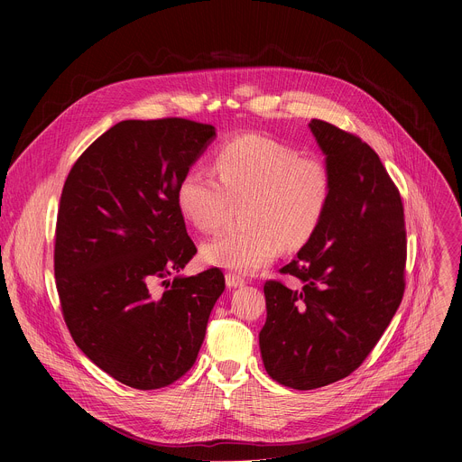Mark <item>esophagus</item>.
Instances as JSON below:
<instances>
[{
    "label": "esophagus",
    "instance_id": "esophagus-1",
    "mask_svg": "<svg viewBox=\"0 0 462 462\" xmlns=\"http://www.w3.org/2000/svg\"><path fill=\"white\" fill-rule=\"evenodd\" d=\"M225 282H226V287L228 289H237V287H243L245 285V280L243 278H239V276H236V274H226L225 276Z\"/></svg>",
    "mask_w": 462,
    "mask_h": 462
}]
</instances>
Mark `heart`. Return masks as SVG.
Wrapping results in <instances>:
<instances>
[{"mask_svg": "<svg viewBox=\"0 0 462 462\" xmlns=\"http://www.w3.org/2000/svg\"><path fill=\"white\" fill-rule=\"evenodd\" d=\"M216 172L189 166L175 191L180 214L201 232L216 230L232 203H243L245 226L225 230L201 246L210 267L248 274L271 265L285 248H301L331 201L327 166L274 139L239 135L217 152Z\"/></svg>", "mask_w": 462, "mask_h": 462, "instance_id": "b5f03b06", "label": "heart"}]
</instances>
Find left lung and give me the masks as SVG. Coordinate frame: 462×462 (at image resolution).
Segmentation results:
<instances>
[{"label":"left lung","mask_w":462,"mask_h":462,"mask_svg":"<svg viewBox=\"0 0 462 462\" xmlns=\"http://www.w3.org/2000/svg\"><path fill=\"white\" fill-rule=\"evenodd\" d=\"M333 191L316 234L282 269L300 282H267L259 333L267 373L292 389L351 374L373 351L404 294V208L378 155L358 137L312 118Z\"/></svg>","instance_id":"8db88e82"}]
</instances>
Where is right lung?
Instances as JSON below:
<instances>
[{"instance_id":"right-lung-1","label":"right lung","mask_w":462,"mask_h":462,"mask_svg":"<svg viewBox=\"0 0 462 462\" xmlns=\"http://www.w3.org/2000/svg\"><path fill=\"white\" fill-rule=\"evenodd\" d=\"M214 139V125L184 118L122 120L63 184L54 245L63 319L80 351L129 387L170 385L193 365L225 291L219 269L166 280L197 252L177 184Z\"/></svg>"}]
</instances>
